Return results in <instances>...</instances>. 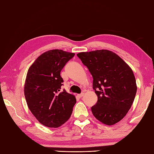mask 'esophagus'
Returning a JSON list of instances; mask_svg holds the SVG:
<instances>
[{
  "mask_svg": "<svg viewBox=\"0 0 154 154\" xmlns=\"http://www.w3.org/2000/svg\"><path fill=\"white\" fill-rule=\"evenodd\" d=\"M84 96V92H82V93H80L79 94H78V97L79 98H82Z\"/></svg>",
  "mask_w": 154,
  "mask_h": 154,
  "instance_id": "1",
  "label": "esophagus"
}]
</instances>
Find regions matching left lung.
Instances as JSON below:
<instances>
[{
    "mask_svg": "<svg viewBox=\"0 0 154 154\" xmlns=\"http://www.w3.org/2000/svg\"><path fill=\"white\" fill-rule=\"evenodd\" d=\"M77 56L93 78L92 88L98 100L91 107L92 114L105 125L118 123L131 108L137 92L132 69L109 50L81 52Z\"/></svg>",
    "mask_w": 154,
    "mask_h": 154,
    "instance_id": "1",
    "label": "left lung"
}]
</instances>
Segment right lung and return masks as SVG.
Wrapping results in <instances>:
<instances>
[{
  "label": "right lung",
  "instance_id": "right-lung-1",
  "mask_svg": "<svg viewBox=\"0 0 154 154\" xmlns=\"http://www.w3.org/2000/svg\"><path fill=\"white\" fill-rule=\"evenodd\" d=\"M75 54L61 50L45 52L29 68L24 93L27 106L43 125L58 127L70 117L76 99L64 89L60 72Z\"/></svg>",
  "mask_w": 154,
  "mask_h": 154
}]
</instances>
